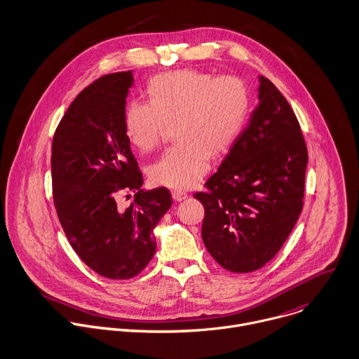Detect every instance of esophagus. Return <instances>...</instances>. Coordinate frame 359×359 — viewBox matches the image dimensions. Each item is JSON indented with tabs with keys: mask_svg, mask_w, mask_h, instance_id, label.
Listing matches in <instances>:
<instances>
[{
	"mask_svg": "<svg viewBox=\"0 0 359 359\" xmlns=\"http://www.w3.org/2000/svg\"><path fill=\"white\" fill-rule=\"evenodd\" d=\"M172 198H174V201H184V199H187L188 198V194L187 192H184V191H180V189H175V191H172Z\"/></svg>",
	"mask_w": 359,
	"mask_h": 359,
	"instance_id": "34e87169",
	"label": "esophagus"
}]
</instances>
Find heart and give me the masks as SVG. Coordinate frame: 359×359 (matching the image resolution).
I'll list each match as a JSON object with an SVG mask.
<instances>
[{
  "instance_id": "heart-1",
  "label": "heart",
  "mask_w": 359,
  "mask_h": 359,
  "mask_svg": "<svg viewBox=\"0 0 359 359\" xmlns=\"http://www.w3.org/2000/svg\"><path fill=\"white\" fill-rule=\"evenodd\" d=\"M149 103L131 102L126 130L133 144L151 151L160 142L164 123L174 121L178 140L150 167L157 185L187 189L209 171L212 153H225L242 133L250 110L246 85L235 76L184 69L158 75L147 86Z\"/></svg>"
}]
</instances>
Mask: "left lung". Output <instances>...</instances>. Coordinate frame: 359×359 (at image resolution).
<instances>
[{"label": "left lung", "instance_id": "8db88e82", "mask_svg": "<svg viewBox=\"0 0 359 359\" xmlns=\"http://www.w3.org/2000/svg\"><path fill=\"white\" fill-rule=\"evenodd\" d=\"M259 104L208 181L202 241L224 269L263 267L293 231L304 198L307 147L289 102L259 76Z\"/></svg>", "mask_w": 359, "mask_h": 359}]
</instances>
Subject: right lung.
I'll use <instances>...</instances> for the list:
<instances>
[{
    "mask_svg": "<svg viewBox=\"0 0 359 359\" xmlns=\"http://www.w3.org/2000/svg\"><path fill=\"white\" fill-rule=\"evenodd\" d=\"M131 70L106 75L72 102L52 142V189L72 248L97 274L126 280L156 253L154 229L171 208L167 188L141 189L126 130ZM134 191L131 205L118 199ZM130 196V195H127Z\"/></svg>",
    "mask_w": 359,
    "mask_h": 359,
    "instance_id": "1",
    "label": "right lung"
}]
</instances>
